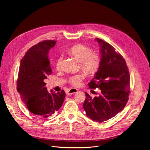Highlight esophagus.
I'll list each match as a JSON object with an SVG mask.
<instances>
[{"mask_svg":"<svg viewBox=\"0 0 150 150\" xmlns=\"http://www.w3.org/2000/svg\"><path fill=\"white\" fill-rule=\"evenodd\" d=\"M78 91V90L76 89H71L70 90H68L67 92V94H74L75 93H76Z\"/></svg>","mask_w":150,"mask_h":150,"instance_id":"1","label":"esophagus"}]
</instances>
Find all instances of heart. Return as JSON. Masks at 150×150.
<instances>
[{
	"instance_id": "heart-1",
	"label": "heart",
	"mask_w": 150,
	"mask_h": 150,
	"mask_svg": "<svg viewBox=\"0 0 150 150\" xmlns=\"http://www.w3.org/2000/svg\"><path fill=\"white\" fill-rule=\"evenodd\" d=\"M68 53L80 61L81 68L86 75H92L98 71L100 65V56L96 52H92L88 47L82 44H77L69 50ZM61 60L62 57L60 56L56 61V68L57 70L61 68ZM83 78V74H76L69 78L68 83L74 87H79Z\"/></svg>"
}]
</instances>
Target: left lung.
Here are the masks:
<instances>
[{"instance_id":"left-lung-1","label":"left lung","mask_w":150,"mask_h":150,"mask_svg":"<svg viewBox=\"0 0 150 150\" xmlns=\"http://www.w3.org/2000/svg\"><path fill=\"white\" fill-rule=\"evenodd\" d=\"M100 46V65L89 83V88H99L101 93L92 98L85 92L83 109L90 119L103 122L114 117L125 107L130 93V74L125 59L115 49L96 38Z\"/></svg>"}]
</instances>
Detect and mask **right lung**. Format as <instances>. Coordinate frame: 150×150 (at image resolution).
<instances>
[{
  "instance_id": "obj_1",
  "label": "right lung",
  "mask_w": 150,
  "mask_h": 150,
  "mask_svg": "<svg viewBox=\"0 0 150 150\" xmlns=\"http://www.w3.org/2000/svg\"><path fill=\"white\" fill-rule=\"evenodd\" d=\"M55 40H43L31 47L21 60L17 90L31 113L45 120L57 111L64 103L65 93L62 90L49 93L44 82L52 73L48 58L49 50Z\"/></svg>"
}]
</instances>
